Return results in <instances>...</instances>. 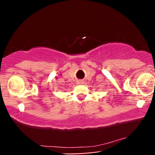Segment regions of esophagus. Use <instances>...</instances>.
<instances>
[{
    "label": "esophagus",
    "mask_w": 155,
    "mask_h": 155,
    "mask_svg": "<svg viewBox=\"0 0 155 155\" xmlns=\"http://www.w3.org/2000/svg\"><path fill=\"white\" fill-rule=\"evenodd\" d=\"M83 83H84L83 80H78L77 81V84H83Z\"/></svg>",
    "instance_id": "obj_1"
}]
</instances>
